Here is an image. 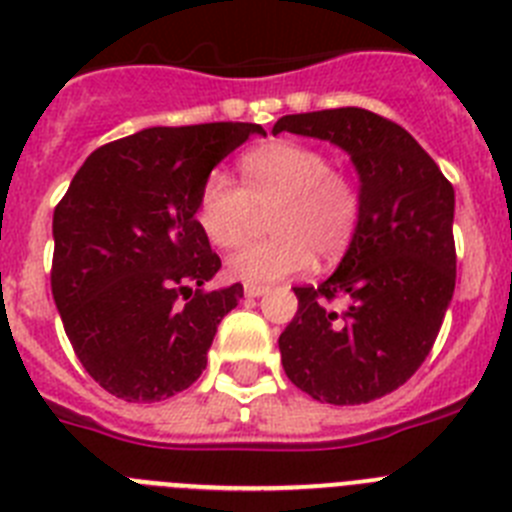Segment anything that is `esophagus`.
<instances>
[{"label":"esophagus","instance_id":"1","mask_svg":"<svg viewBox=\"0 0 512 512\" xmlns=\"http://www.w3.org/2000/svg\"><path fill=\"white\" fill-rule=\"evenodd\" d=\"M270 288L268 286H257V283H247V286H244V296H252V299H255V296H262V293H268Z\"/></svg>","mask_w":512,"mask_h":512}]
</instances>
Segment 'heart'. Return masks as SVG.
I'll use <instances>...</instances> for the list:
<instances>
[{"instance_id": "1", "label": "heart", "mask_w": 512, "mask_h": 512, "mask_svg": "<svg viewBox=\"0 0 512 512\" xmlns=\"http://www.w3.org/2000/svg\"><path fill=\"white\" fill-rule=\"evenodd\" d=\"M242 185L213 170L203 180L195 219L208 242L231 250L270 213L273 237L247 244L226 262L231 278L281 281L306 270L314 255L332 262L348 252L361 224V193L353 177L332 167L322 149L301 141H270L239 159Z\"/></svg>"}]
</instances>
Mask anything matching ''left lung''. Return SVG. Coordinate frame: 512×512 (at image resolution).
<instances>
[{"label": "left lung", "mask_w": 512, "mask_h": 512, "mask_svg": "<svg viewBox=\"0 0 512 512\" xmlns=\"http://www.w3.org/2000/svg\"><path fill=\"white\" fill-rule=\"evenodd\" d=\"M291 131L342 146L361 175V224L322 286H296L278 337L286 376L317 402L366 404L412 379L456 286L453 185L410 133L379 113L283 115ZM337 298L349 309L335 312Z\"/></svg>", "instance_id": "left-lung-1"}]
</instances>
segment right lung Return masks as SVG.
Here are the masks:
<instances>
[{
	"label": "right lung",
	"instance_id": "1",
	"mask_svg": "<svg viewBox=\"0 0 512 512\" xmlns=\"http://www.w3.org/2000/svg\"><path fill=\"white\" fill-rule=\"evenodd\" d=\"M257 123L157 126L87 157L53 211L51 291L92 379L126 402H159L206 368L242 283L208 291L221 257L195 219L216 164Z\"/></svg>",
	"mask_w": 512,
	"mask_h": 512
}]
</instances>
